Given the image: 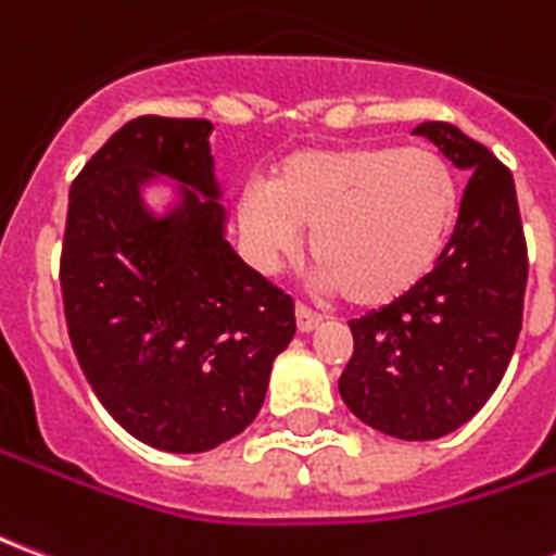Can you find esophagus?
Returning <instances> with one entry per match:
<instances>
[{
  "instance_id": "1",
  "label": "esophagus",
  "mask_w": 556,
  "mask_h": 556,
  "mask_svg": "<svg viewBox=\"0 0 556 556\" xmlns=\"http://www.w3.org/2000/svg\"><path fill=\"white\" fill-rule=\"evenodd\" d=\"M294 315H298V330H303V333L315 330L318 321H321V315L315 313V309H309L306 303H298V306H294Z\"/></svg>"
}]
</instances>
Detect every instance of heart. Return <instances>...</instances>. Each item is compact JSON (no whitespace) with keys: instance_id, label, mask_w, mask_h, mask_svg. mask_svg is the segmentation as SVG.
I'll list each match as a JSON object with an SVG mask.
<instances>
[{"instance_id":"1","label":"heart","mask_w":556,"mask_h":556,"mask_svg":"<svg viewBox=\"0 0 556 556\" xmlns=\"http://www.w3.org/2000/svg\"><path fill=\"white\" fill-rule=\"evenodd\" d=\"M247 258L274 274L313 229L321 279L354 306L402 301L438 265L458 217L453 166L426 146L303 148L279 160L267 187L238 195Z\"/></svg>"}]
</instances>
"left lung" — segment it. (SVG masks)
I'll use <instances>...</instances> for the list:
<instances>
[{"instance_id":"8db88e82","label":"left lung","mask_w":556,"mask_h":556,"mask_svg":"<svg viewBox=\"0 0 556 556\" xmlns=\"http://www.w3.org/2000/svg\"><path fill=\"white\" fill-rule=\"evenodd\" d=\"M467 172L458 219L438 265L402 301L349 321L354 337L342 402L366 426L434 441L473 417L501 384L521 333L527 241L513 172L446 122H422Z\"/></svg>"}]
</instances>
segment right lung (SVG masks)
Wrapping results in <instances>:
<instances>
[{"label": "right lung", "instance_id": "right-lung-1", "mask_svg": "<svg viewBox=\"0 0 556 556\" xmlns=\"http://www.w3.org/2000/svg\"><path fill=\"white\" fill-rule=\"evenodd\" d=\"M207 134L205 118L163 115L115 130L71 184L59 262L67 337L94 396L166 453L241 434L298 327L291 294L223 238ZM151 174L185 184L166 218L138 199Z\"/></svg>", "mask_w": 556, "mask_h": 556}]
</instances>
